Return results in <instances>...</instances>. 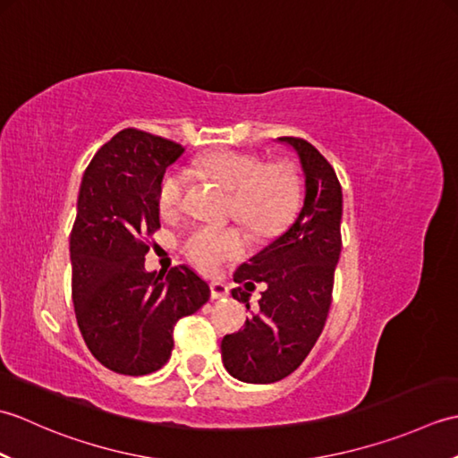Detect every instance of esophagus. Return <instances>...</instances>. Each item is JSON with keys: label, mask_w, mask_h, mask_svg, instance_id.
I'll return each instance as SVG.
<instances>
[{"label": "esophagus", "mask_w": 458, "mask_h": 458, "mask_svg": "<svg viewBox=\"0 0 458 458\" xmlns=\"http://www.w3.org/2000/svg\"><path fill=\"white\" fill-rule=\"evenodd\" d=\"M228 295V287L220 284V281H214V284H210V297L212 299H222Z\"/></svg>", "instance_id": "esophagus-1"}]
</instances>
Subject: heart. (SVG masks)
Returning a JSON list of instances; mask_svg holds the SVG:
<instances>
[{
    "mask_svg": "<svg viewBox=\"0 0 458 458\" xmlns=\"http://www.w3.org/2000/svg\"><path fill=\"white\" fill-rule=\"evenodd\" d=\"M192 171L214 179L230 191V216L240 220L256 236L277 232L293 214L299 200V174L284 159L261 163L258 155L218 151L194 159ZM189 173L182 167L165 171L157 187V208L171 218L182 208ZM182 254L202 271H216L246 250V240L236 228L194 226L181 242Z\"/></svg>",
    "mask_w": 458,
    "mask_h": 458,
    "instance_id": "1",
    "label": "heart"
}]
</instances>
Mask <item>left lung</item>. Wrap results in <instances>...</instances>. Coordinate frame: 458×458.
<instances>
[{
    "instance_id": "8db88e82",
    "label": "left lung",
    "mask_w": 458,
    "mask_h": 458,
    "mask_svg": "<svg viewBox=\"0 0 458 458\" xmlns=\"http://www.w3.org/2000/svg\"><path fill=\"white\" fill-rule=\"evenodd\" d=\"M289 143L305 173V200L295 220L250 264H242L236 284L261 291L238 333L222 338V362L248 384L279 382L301 366L323 333L333 301L335 269L343 246V189L323 155L303 138H279ZM250 310L248 291H232Z\"/></svg>"
}]
</instances>
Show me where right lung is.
<instances>
[{
  "label": "right lung",
  "instance_id": "obj_1",
  "mask_svg": "<svg viewBox=\"0 0 458 458\" xmlns=\"http://www.w3.org/2000/svg\"><path fill=\"white\" fill-rule=\"evenodd\" d=\"M182 145L128 128L84 171L71 232L76 323L112 372L145 376L171 358L177 320L197 313L210 289L187 266L145 271L149 236L161 228L157 187Z\"/></svg>",
  "mask_w": 458,
  "mask_h": 458
}]
</instances>
